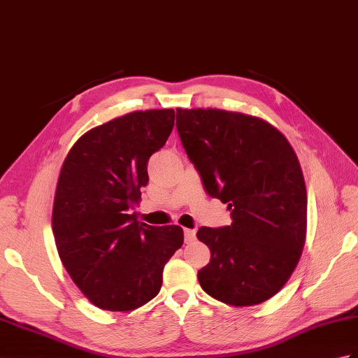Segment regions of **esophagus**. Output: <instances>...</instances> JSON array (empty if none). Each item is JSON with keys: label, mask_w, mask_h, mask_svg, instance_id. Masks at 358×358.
I'll return each mask as SVG.
<instances>
[{"label": "esophagus", "mask_w": 358, "mask_h": 358, "mask_svg": "<svg viewBox=\"0 0 358 358\" xmlns=\"http://www.w3.org/2000/svg\"><path fill=\"white\" fill-rule=\"evenodd\" d=\"M195 235H196V231L194 229H185V241H186V243H192V241H195Z\"/></svg>", "instance_id": "esophagus-1"}]
</instances>
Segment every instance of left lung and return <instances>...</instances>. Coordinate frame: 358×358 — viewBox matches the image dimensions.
Segmentation results:
<instances>
[{
    "label": "left lung",
    "instance_id": "1",
    "mask_svg": "<svg viewBox=\"0 0 358 358\" xmlns=\"http://www.w3.org/2000/svg\"><path fill=\"white\" fill-rule=\"evenodd\" d=\"M177 129L206 192L234 220L198 230L210 250L199 285L231 306L268 301L293 274L306 238V187L293 146L267 120L218 108H178Z\"/></svg>",
    "mask_w": 358,
    "mask_h": 358
}]
</instances>
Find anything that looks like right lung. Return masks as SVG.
<instances>
[{
    "instance_id": "right-lung-1",
    "label": "right lung",
    "mask_w": 358,
    "mask_h": 358,
    "mask_svg": "<svg viewBox=\"0 0 358 358\" xmlns=\"http://www.w3.org/2000/svg\"><path fill=\"white\" fill-rule=\"evenodd\" d=\"M173 119V110L128 113L85 132L62 163L52 215L56 248L71 280L101 310L127 313L154 299L166 262L185 241L180 226H148L129 213Z\"/></svg>"
}]
</instances>
